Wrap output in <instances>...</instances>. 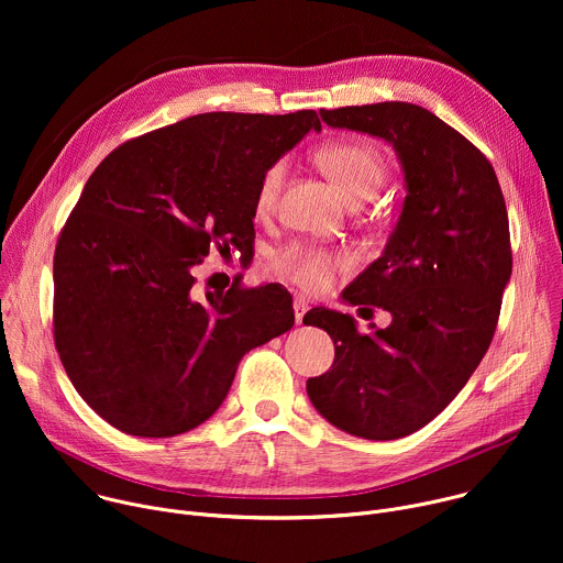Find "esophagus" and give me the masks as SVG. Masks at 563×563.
Segmentation results:
<instances>
[{
  "mask_svg": "<svg viewBox=\"0 0 563 563\" xmlns=\"http://www.w3.org/2000/svg\"><path fill=\"white\" fill-rule=\"evenodd\" d=\"M294 316H296V323L302 325V318H305V311H307V302L305 298H294Z\"/></svg>",
  "mask_w": 563,
  "mask_h": 563,
  "instance_id": "obj_1",
  "label": "esophagus"
}]
</instances>
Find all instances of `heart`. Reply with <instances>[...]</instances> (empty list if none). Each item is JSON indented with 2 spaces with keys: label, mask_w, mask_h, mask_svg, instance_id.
I'll use <instances>...</instances> for the list:
<instances>
[{
  "label": "heart",
  "mask_w": 563,
  "mask_h": 563,
  "mask_svg": "<svg viewBox=\"0 0 563 563\" xmlns=\"http://www.w3.org/2000/svg\"><path fill=\"white\" fill-rule=\"evenodd\" d=\"M316 163L347 196L358 205L369 200L387 176L383 153L367 140H339L316 151ZM287 176L285 159H276L261 178L256 191V207L269 213L276 207L280 187ZM272 269L307 291H325L334 285L339 272L347 269L352 261L345 254H332L305 243H291L272 256Z\"/></svg>",
  "instance_id": "obj_1"
}]
</instances>
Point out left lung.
Segmentation results:
<instances>
[{"label":"left lung","mask_w":563,"mask_h":563,"mask_svg":"<svg viewBox=\"0 0 563 563\" xmlns=\"http://www.w3.org/2000/svg\"><path fill=\"white\" fill-rule=\"evenodd\" d=\"M320 118L389 142L408 196L383 256L343 291L350 305L389 311V328L361 334L350 313L309 309L302 323L325 330L336 352L307 394L347 434L400 439L448 408L493 343L512 274L506 200L488 157L423 107L378 102Z\"/></svg>","instance_id":"8db88e82"}]
</instances>
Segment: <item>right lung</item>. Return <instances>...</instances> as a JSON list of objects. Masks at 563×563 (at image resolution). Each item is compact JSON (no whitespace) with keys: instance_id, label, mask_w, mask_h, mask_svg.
I'll list each match as a JSON object with an SVG mask.
<instances>
[{"instance_id":"add662e5","label":"right lung","mask_w":563,"mask_h":563,"mask_svg":"<svg viewBox=\"0 0 563 563\" xmlns=\"http://www.w3.org/2000/svg\"><path fill=\"white\" fill-rule=\"evenodd\" d=\"M316 111L200 113L113 148L73 207L53 258V339L113 428L165 439L205 423L250 350L294 325L278 285L200 294L209 252L254 247L263 174Z\"/></svg>"}]
</instances>
